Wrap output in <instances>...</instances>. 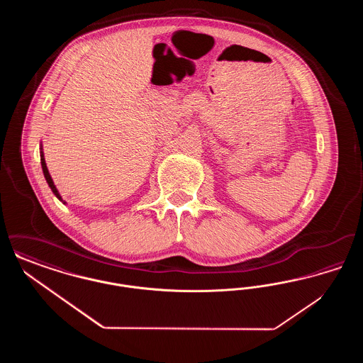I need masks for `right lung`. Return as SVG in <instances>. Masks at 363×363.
<instances>
[{
    "label": "right lung",
    "mask_w": 363,
    "mask_h": 363,
    "mask_svg": "<svg viewBox=\"0 0 363 363\" xmlns=\"http://www.w3.org/2000/svg\"><path fill=\"white\" fill-rule=\"evenodd\" d=\"M40 163H42V170H43L45 178H46V181H48V184H49L50 189H52V193L57 196V199H60V200L62 201V199H61V196H60L58 190H57L55 185H54V182H52V177H50V174H49V170H48V166H46V162H45V157H43V152H42V151H40Z\"/></svg>",
    "instance_id": "add662e5"
}]
</instances>
